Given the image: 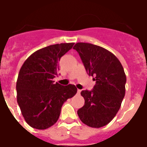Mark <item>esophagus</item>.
Listing matches in <instances>:
<instances>
[{
  "label": "esophagus",
  "mask_w": 147,
  "mask_h": 147,
  "mask_svg": "<svg viewBox=\"0 0 147 147\" xmlns=\"http://www.w3.org/2000/svg\"><path fill=\"white\" fill-rule=\"evenodd\" d=\"M80 93H81V90L78 89L77 90V94H80Z\"/></svg>",
  "instance_id": "obj_1"
}]
</instances>
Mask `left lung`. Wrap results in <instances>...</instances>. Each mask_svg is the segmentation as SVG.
Wrapping results in <instances>:
<instances>
[{
    "instance_id": "8db88e82",
    "label": "left lung",
    "mask_w": 147,
    "mask_h": 147,
    "mask_svg": "<svg viewBox=\"0 0 147 147\" xmlns=\"http://www.w3.org/2000/svg\"><path fill=\"white\" fill-rule=\"evenodd\" d=\"M73 49L80 54L87 73L96 81L92 90L81 92L85 105L77 114L89 127H104L117 114L125 95L127 78L123 66L113 53L98 45L77 42Z\"/></svg>"
}]
</instances>
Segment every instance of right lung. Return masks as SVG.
I'll return each mask as SVG.
<instances>
[{"mask_svg":"<svg viewBox=\"0 0 147 147\" xmlns=\"http://www.w3.org/2000/svg\"><path fill=\"white\" fill-rule=\"evenodd\" d=\"M74 42L55 44L36 51L22 65L16 84L17 101L27 124L45 129L57 121L61 108L77 92L74 85L54 83L59 59Z\"/></svg>","mask_w":147,"mask_h":147,"instance_id":"1","label":"right lung"}]
</instances>
